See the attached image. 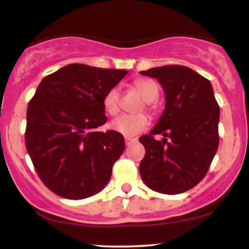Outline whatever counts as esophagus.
Here are the masks:
<instances>
[{
  "mask_svg": "<svg viewBox=\"0 0 249 249\" xmlns=\"http://www.w3.org/2000/svg\"><path fill=\"white\" fill-rule=\"evenodd\" d=\"M137 139L134 138H125V144H126V146H130L131 144H133V142H136Z\"/></svg>",
  "mask_w": 249,
  "mask_h": 249,
  "instance_id": "esophagus-1",
  "label": "esophagus"
}]
</instances>
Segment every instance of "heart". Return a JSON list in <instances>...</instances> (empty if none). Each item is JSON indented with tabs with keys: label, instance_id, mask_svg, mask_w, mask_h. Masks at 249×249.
Wrapping results in <instances>:
<instances>
[{
	"label": "heart",
	"instance_id": "heart-1",
	"mask_svg": "<svg viewBox=\"0 0 249 249\" xmlns=\"http://www.w3.org/2000/svg\"><path fill=\"white\" fill-rule=\"evenodd\" d=\"M133 87L138 91L139 95L142 97L146 102L147 108L151 110L150 103L156 101L159 96V84L156 81L150 78H139L133 82ZM103 105H104L105 111L111 116H116L119 112L121 107V90L118 87H112L108 89L105 93L104 99H103ZM148 124L147 117L142 113H137V115H122L118 118L113 119L111 122L110 127L117 133L122 136L131 138V137L137 136L146 128Z\"/></svg>",
	"mask_w": 249,
	"mask_h": 249
}]
</instances>
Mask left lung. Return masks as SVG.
Wrapping results in <instances>:
<instances>
[{
  "label": "left lung",
  "instance_id": "left-lung-1",
  "mask_svg": "<svg viewBox=\"0 0 249 249\" xmlns=\"http://www.w3.org/2000/svg\"><path fill=\"white\" fill-rule=\"evenodd\" d=\"M141 73L157 78L166 101L156 126L139 138L145 147L141 177L156 192H186L204 179L218 151L220 108L212 84L184 65H165ZM154 134L165 138L156 141Z\"/></svg>",
  "mask_w": 249,
  "mask_h": 249
}]
</instances>
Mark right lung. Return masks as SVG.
I'll return each mask as SVG.
<instances>
[{"mask_svg":"<svg viewBox=\"0 0 249 249\" xmlns=\"http://www.w3.org/2000/svg\"><path fill=\"white\" fill-rule=\"evenodd\" d=\"M126 73L73 63L39 83L28 104L25 146L43 184L57 196L81 200L107 186L125 142L97 128L107 123L105 93Z\"/></svg>","mask_w":249,"mask_h":249,"instance_id":"right-lung-1","label":"right lung"}]
</instances>
